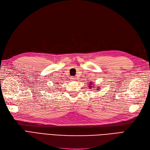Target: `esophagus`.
<instances>
[{"label":"esophagus","instance_id":"obj_1","mask_svg":"<svg viewBox=\"0 0 150 150\" xmlns=\"http://www.w3.org/2000/svg\"><path fill=\"white\" fill-rule=\"evenodd\" d=\"M76 79V78L75 77H74V76H72V77H71V80H72V81H74V80H75Z\"/></svg>","mask_w":150,"mask_h":150}]
</instances>
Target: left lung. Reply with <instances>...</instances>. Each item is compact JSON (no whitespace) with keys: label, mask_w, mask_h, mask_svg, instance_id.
I'll list each match as a JSON object with an SVG mask.
<instances>
[{"label":"left lung","mask_w":150,"mask_h":150,"mask_svg":"<svg viewBox=\"0 0 150 150\" xmlns=\"http://www.w3.org/2000/svg\"><path fill=\"white\" fill-rule=\"evenodd\" d=\"M89 84V89H91V88L93 87V86H94V84H93V82H90ZM99 86H98V87H96V88H97V89H96V90H97V91H99Z\"/></svg>","instance_id":"8db88e82"}]
</instances>
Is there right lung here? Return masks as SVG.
Masks as SVG:
<instances>
[{
    "mask_svg": "<svg viewBox=\"0 0 150 150\" xmlns=\"http://www.w3.org/2000/svg\"><path fill=\"white\" fill-rule=\"evenodd\" d=\"M49 90H50V89H49Z\"/></svg>",
    "mask_w": 150,
    "mask_h": 150,
    "instance_id": "add662e5",
    "label": "right lung"
}]
</instances>
